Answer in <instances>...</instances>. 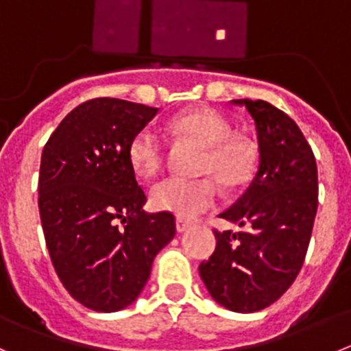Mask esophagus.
<instances>
[{"instance_id": "obj_1", "label": "esophagus", "mask_w": 351, "mask_h": 351, "mask_svg": "<svg viewBox=\"0 0 351 351\" xmlns=\"http://www.w3.org/2000/svg\"><path fill=\"white\" fill-rule=\"evenodd\" d=\"M192 223L189 222V220H185V219H176V230H178V232H185V230L189 229V227H191Z\"/></svg>"}]
</instances>
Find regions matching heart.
Here are the masks:
<instances>
[{"label":"heart","instance_id":"1","mask_svg":"<svg viewBox=\"0 0 351 351\" xmlns=\"http://www.w3.org/2000/svg\"><path fill=\"white\" fill-rule=\"evenodd\" d=\"M175 134L203 147L197 164L199 175H210L227 191H236L250 182L257 168V147L250 138L234 134L222 113L210 108H194L169 121ZM132 171L152 178L162 169L166 145L154 129L143 128L128 147ZM219 199V187L211 178H166L150 191L154 210L173 213L180 219H195L211 210Z\"/></svg>","mask_w":351,"mask_h":351}]
</instances>
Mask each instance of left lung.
<instances>
[{"instance_id": "8db88e82", "label": "left lung", "mask_w": 351, "mask_h": 351, "mask_svg": "<svg viewBox=\"0 0 351 351\" xmlns=\"http://www.w3.org/2000/svg\"><path fill=\"white\" fill-rule=\"evenodd\" d=\"M257 129L258 171L245 194L219 217L241 230H217V248L199 264L211 298L254 313L282 298L304 262L318 208L313 150L298 124L267 101L234 99Z\"/></svg>"}]
</instances>
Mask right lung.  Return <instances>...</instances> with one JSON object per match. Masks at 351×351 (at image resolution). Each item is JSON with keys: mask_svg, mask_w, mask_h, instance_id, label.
Returning a JSON list of instances; mask_svg holds the SVG:
<instances>
[{"mask_svg": "<svg viewBox=\"0 0 351 351\" xmlns=\"http://www.w3.org/2000/svg\"><path fill=\"white\" fill-rule=\"evenodd\" d=\"M157 108L96 97L62 119L43 147L38 208L50 261L69 295L103 313L140 295L156 255L176 232L173 213H147L128 159Z\"/></svg>", "mask_w": 351, "mask_h": 351, "instance_id": "right-lung-1", "label": "right lung"}]
</instances>
